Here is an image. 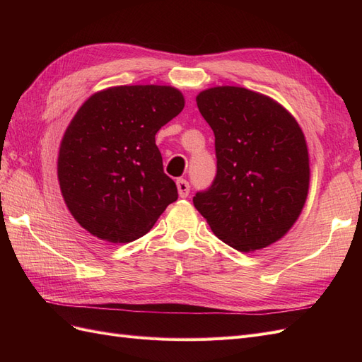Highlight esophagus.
I'll return each instance as SVG.
<instances>
[{"instance_id": "obj_1", "label": "esophagus", "mask_w": 362, "mask_h": 362, "mask_svg": "<svg viewBox=\"0 0 362 362\" xmlns=\"http://www.w3.org/2000/svg\"><path fill=\"white\" fill-rule=\"evenodd\" d=\"M177 187H178L180 198H187L189 193H190V184H189V181L184 180V178L177 180Z\"/></svg>"}]
</instances>
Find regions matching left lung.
I'll return each mask as SVG.
<instances>
[{
  "label": "left lung",
  "mask_w": 362,
  "mask_h": 362,
  "mask_svg": "<svg viewBox=\"0 0 362 362\" xmlns=\"http://www.w3.org/2000/svg\"><path fill=\"white\" fill-rule=\"evenodd\" d=\"M196 103L214 133L217 173L193 204L213 233L240 252L267 247L298 221L310 189V157L296 119L245 87L202 90Z\"/></svg>",
  "instance_id": "left-lung-1"
}]
</instances>
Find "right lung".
<instances>
[{"label": "right lung", "instance_id": "add662e5", "mask_svg": "<svg viewBox=\"0 0 362 362\" xmlns=\"http://www.w3.org/2000/svg\"><path fill=\"white\" fill-rule=\"evenodd\" d=\"M182 108L178 89L156 84L108 87L78 108L62 139L57 175L64 204L86 231L129 243L178 199L156 134Z\"/></svg>", "mask_w": 362, "mask_h": 362}]
</instances>
